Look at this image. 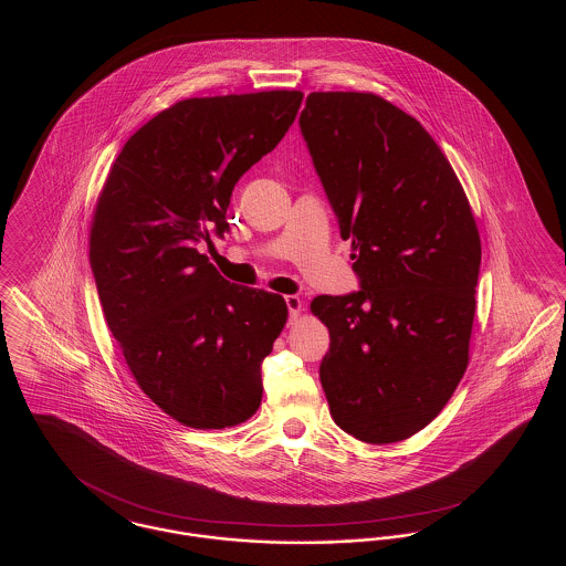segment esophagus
<instances>
[{
  "mask_svg": "<svg viewBox=\"0 0 566 566\" xmlns=\"http://www.w3.org/2000/svg\"><path fill=\"white\" fill-rule=\"evenodd\" d=\"M284 301H286V307H289V314H291V323H293L296 316H298L301 307H303V301L296 295H286L284 296Z\"/></svg>",
  "mask_w": 566,
  "mask_h": 566,
  "instance_id": "obj_1",
  "label": "esophagus"
}]
</instances>
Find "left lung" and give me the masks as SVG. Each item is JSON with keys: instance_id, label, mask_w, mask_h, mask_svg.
<instances>
[{"instance_id": "left-lung-1", "label": "left lung", "mask_w": 566, "mask_h": 566, "mask_svg": "<svg viewBox=\"0 0 566 566\" xmlns=\"http://www.w3.org/2000/svg\"><path fill=\"white\" fill-rule=\"evenodd\" d=\"M298 127L360 284L312 301L331 335V416L365 443L403 441L437 418L469 363L475 218L429 132L374 93H310Z\"/></svg>"}]
</instances>
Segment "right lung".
Masks as SVG:
<instances>
[{"instance_id":"1","label":"right lung","mask_w":566,"mask_h":566,"mask_svg":"<svg viewBox=\"0 0 566 566\" xmlns=\"http://www.w3.org/2000/svg\"><path fill=\"white\" fill-rule=\"evenodd\" d=\"M301 91L192 97L137 129L91 224V270L135 381L192 429L245 422L286 303L224 280L197 243L229 231L243 174L289 132Z\"/></svg>"}]
</instances>
